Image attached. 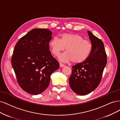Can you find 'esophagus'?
<instances>
[{"label": "esophagus", "instance_id": "obj_1", "mask_svg": "<svg viewBox=\"0 0 120 120\" xmlns=\"http://www.w3.org/2000/svg\"><path fill=\"white\" fill-rule=\"evenodd\" d=\"M59 64H60V67H63L65 66V65L63 64V63H62L60 62Z\"/></svg>", "mask_w": 120, "mask_h": 120}]
</instances>
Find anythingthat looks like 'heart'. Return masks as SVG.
Segmentation results:
<instances>
[{
	"label": "heart",
	"instance_id": "heart-1",
	"mask_svg": "<svg viewBox=\"0 0 120 120\" xmlns=\"http://www.w3.org/2000/svg\"><path fill=\"white\" fill-rule=\"evenodd\" d=\"M52 53L58 56L66 48V52L59 56L65 62L79 64L85 61L91 54L93 46L91 42L79 34L65 33L60 39L55 37L49 43Z\"/></svg>",
	"mask_w": 120,
	"mask_h": 120
}]
</instances>
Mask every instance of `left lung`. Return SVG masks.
Returning <instances> with one entry per match:
<instances>
[{
  "label": "left lung",
  "mask_w": 120,
  "mask_h": 120,
  "mask_svg": "<svg viewBox=\"0 0 120 120\" xmlns=\"http://www.w3.org/2000/svg\"><path fill=\"white\" fill-rule=\"evenodd\" d=\"M92 44L91 54L83 62L72 66L69 84L72 90L79 95L90 93L98 86L107 62V54L103 41L88 31Z\"/></svg>",
  "instance_id": "obj_1"
}]
</instances>
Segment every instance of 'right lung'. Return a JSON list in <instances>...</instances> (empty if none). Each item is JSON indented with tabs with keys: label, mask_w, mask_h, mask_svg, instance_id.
Here are the masks:
<instances>
[{
	"label": "right lung",
	"mask_w": 120,
	"mask_h": 120,
	"mask_svg": "<svg viewBox=\"0 0 120 120\" xmlns=\"http://www.w3.org/2000/svg\"><path fill=\"white\" fill-rule=\"evenodd\" d=\"M52 34L46 29H33L14 47L11 64L17 82L30 94L44 92L49 86L51 74L59 67L49 50Z\"/></svg>",
	"instance_id": "obj_1"
}]
</instances>
